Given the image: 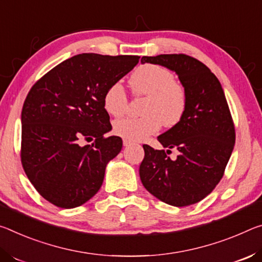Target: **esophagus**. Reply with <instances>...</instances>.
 Listing matches in <instances>:
<instances>
[{
  "instance_id": "obj_1",
  "label": "esophagus",
  "mask_w": 262,
  "mask_h": 262,
  "mask_svg": "<svg viewBox=\"0 0 262 262\" xmlns=\"http://www.w3.org/2000/svg\"><path fill=\"white\" fill-rule=\"evenodd\" d=\"M131 144H132V141H131V140H128V139H123V145H124V146H130Z\"/></svg>"
}]
</instances>
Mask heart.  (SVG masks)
Instances as JSON below:
<instances>
[{
    "label": "heart",
    "instance_id": "1",
    "mask_svg": "<svg viewBox=\"0 0 262 262\" xmlns=\"http://www.w3.org/2000/svg\"><path fill=\"white\" fill-rule=\"evenodd\" d=\"M130 85L134 95L146 96L143 104L145 115L116 121L114 131L118 136L131 141L144 140L157 134L162 124L173 127L181 122L187 109V93L166 67L154 63L139 66L132 73ZM103 105L114 117H121L126 113L128 101L121 84L115 83L106 89Z\"/></svg>",
    "mask_w": 262,
    "mask_h": 262
}]
</instances>
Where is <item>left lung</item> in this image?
<instances>
[{"instance_id": "1", "label": "left lung", "mask_w": 262, "mask_h": 262, "mask_svg": "<svg viewBox=\"0 0 262 262\" xmlns=\"http://www.w3.org/2000/svg\"><path fill=\"white\" fill-rule=\"evenodd\" d=\"M177 73L187 93V109L181 122L158 137L164 147L143 145L139 167L143 186L153 196L174 207H187L207 197L223 178L232 153L235 130L228 101L216 75L200 60L187 54L143 57ZM177 148L179 156H166Z\"/></svg>"}]
</instances>
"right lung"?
Returning <instances> with one entry per match:
<instances>
[{
  "label": "right lung",
  "mask_w": 262,
  "mask_h": 262,
  "mask_svg": "<svg viewBox=\"0 0 262 262\" xmlns=\"http://www.w3.org/2000/svg\"><path fill=\"white\" fill-rule=\"evenodd\" d=\"M138 55H74L34 83L22 109L20 161L30 182L62 209L82 205L100 190L106 164L121 152L103 97ZM81 139H94L82 147Z\"/></svg>",
  "instance_id": "obj_1"
}]
</instances>
